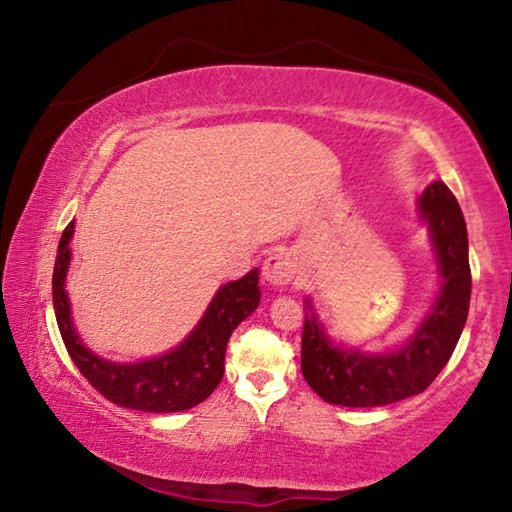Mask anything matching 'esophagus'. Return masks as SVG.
Masks as SVG:
<instances>
[{"label": "esophagus", "mask_w": 512, "mask_h": 512, "mask_svg": "<svg viewBox=\"0 0 512 512\" xmlns=\"http://www.w3.org/2000/svg\"><path fill=\"white\" fill-rule=\"evenodd\" d=\"M296 273V257H293L289 250H275V253L264 259L262 275L268 284H273V287H287V284L296 280Z\"/></svg>", "instance_id": "obj_1"}]
</instances>
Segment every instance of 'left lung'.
<instances>
[{
    "mask_svg": "<svg viewBox=\"0 0 512 512\" xmlns=\"http://www.w3.org/2000/svg\"><path fill=\"white\" fill-rule=\"evenodd\" d=\"M420 214L429 223L443 287L427 320L400 350L361 354L334 348L318 318L305 316L300 368L329 404L368 409L418 395L447 366L461 339L472 291L463 212L445 183H431L420 198Z\"/></svg>",
    "mask_w": 512,
    "mask_h": 512,
    "instance_id": "left-lung-1",
    "label": "left lung"
}]
</instances>
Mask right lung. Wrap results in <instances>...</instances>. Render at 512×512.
Masks as SVG:
<instances>
[{
    "instance_id": "1",
    "label": "right lung",
    "mask_w": 512,
    "mask_h": 512,
    "mask_svg": "<svg viewBox=\"0 0 512 512\" xmlns=\"http://www.w3.org/2000/svg\"><path fill=\"white\" fill-rule=\"evenodd\" d=\"M74 235V221L63 230L58 244L51 293L60 336L81 375L97 391L117 406L149 413H176L201 404L214 393L223 377L225 348L230 334L241 320L259 305V271L253 268L237 282L223 284L201 323L187 336L183 345L162 357L142 363H110L92 354L74 332L72 311L65 291L69 266V239Z\"/></svg>"
}]
</instances>
